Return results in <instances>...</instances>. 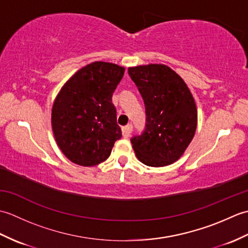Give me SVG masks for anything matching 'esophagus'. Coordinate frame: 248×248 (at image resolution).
<instances>
[{
	"label": "esophagus",
	"instance_id": "esophagus-1",
	"mask_svg": "<svg viewBox=\"0 0 248 248\" xmlns=\"http://www.w3.org/2000/svg\"><path fill=\"white\" fill-rule=\"evenodd\" d=\"M121 131H123V136L124 139L129 138L131 132H132V124H128V125H125V127H123Z\"/></svg>",
	"mask_w": 248,
	"mask_h": 248
}]
</instances>
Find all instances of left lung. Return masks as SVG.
<instances>
[{"instance_id": "left-lung-1", "label": "left lung", "mask_w": 248, "mask_h": 248, "mask_svg": "<svg viewBox=\"0 0 248 248\" xmlns=\"http://www.w3.org/2000/svg\"><path fill=\"white\" fill-rule=\"evenodd\" d=\"M146 108L145 131L131 140L136 157L147 166L178 161L194 138L197 108L183 78L163 64L129 67Z\"/></svg>"}]
</instances>
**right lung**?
<instances>
[{"mask_svg":"<svg viewBox=\"0 0 248 248\" xmlns=\"http://www.w3.org/2000/svg\"><path fill=\"white\" fill-rule=\"evenodd\" d=\"M124 73V67L93 62L78 70L57 93L52 131L57 146L75 164L104 162L121 138L112 96Z\"/></svg>","mask_w":248,"mask_h":248,"instance_id":"obj_1","label":"right lung"}]
</instances>
